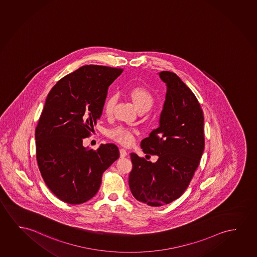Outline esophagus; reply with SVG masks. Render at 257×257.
Here are the masks:
<instances>
[{"mask_svg":"<svg viewBox=\"0 0 257 257\" xmlns=\"http://www.w3.org/2000/svg\"><path fill=\"white\" fill-rule=\"evenodd\" d=\"M127 155H128V153H127L126 150L124 149H120V157L121 158H125Z\"/></svg>","mask_w":257,"mask_h":257,"instance_id":"esophagus-1","label":"esophagus"}]
</instances>
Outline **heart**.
<instances>
[{"instance_id":"b5f03b06","label":"heart","mask_w":257,"mask_h":257,"mask_svg":"<svg viewBox=\"0 0 257 257\" xmlns=\"http://www.w3.org/2000/svg\"><path fill=\"white\" fill-rule=\"evenodd\" d=\"M131 98L135 103V107L139 111H149L154 103V98L150 91H148L143 87H135L129 91ZM117 101V95L111 94L107 97V99L104 104V113L107 115H111L114 105ZM108 136L112 140L122 145H130L135 141V131L128 127L119 126L114 127L108 132Z\"/></svg>"}]
</instances>
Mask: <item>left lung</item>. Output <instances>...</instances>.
<instances>
[{"instance_id": "obj_1", "label": "left lung", "mask_w": 257, "mask_h": 257, "mask_svg": "<svg viewBox=\"0 0 257 257\" xmlns=\"http://www.w3.org/2000/svg\"><path fill=\"white\" fill-rule=\"evenodd\" d=\"M158 75L166 84L159 126L141 143L143 152L157 155L158 161L131 153L129 175L134 197L150 206L166 205L182 196L205 149L204 114L196 96L173 72Z\"/></svg>"}]
</instances>
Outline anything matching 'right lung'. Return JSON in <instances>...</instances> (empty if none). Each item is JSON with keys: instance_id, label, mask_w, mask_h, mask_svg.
I'll use <instances>...</instances> for the list:
<instances>
[{"instance_id": "1", "label": "right lung", "mask_w": 257, "mask_h": 257, "mask_svg": "<svg viewBox=\"0 0 257 257\" xmlns=\"http://www.w3.org/2000/svg\"><path fill=\"white\" fill-rule=\"evenodd\" d=\"M121 68L87 65L59 80L49 92L36 129V159L48 188L78 205L98 192L102 174L119 158L118 148L83 146L102 114L107 89Z\"/></svg>"}]
</instances>
